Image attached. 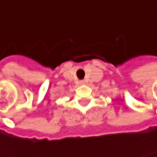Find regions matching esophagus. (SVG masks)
I'll list each match as a JSON object with an SVG mask.
<instances>
[{"label":"esophagus","mask_w":157,"mask_h":157,"mask_svg":"<svg viewBox=\"0 0 157 157\" xmlns=\"http://www.w3.org/2000/svg\"><path fill=\"white\" fill-rule=\"evenodd\" d=\"M79 84H80V85H83V84H85V81H83V80L79 81Z\"/></svg>","instance_id":"esophagus-1"}]
</instances>
